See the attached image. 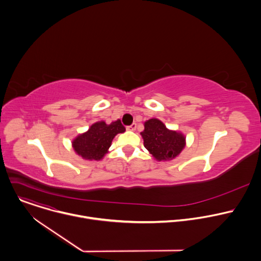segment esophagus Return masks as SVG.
I'll use <instances>...</instances> for the list:
<instances>
[{
	"instance_id": "1",
	"label": "esophagus",
	"mask_w": 261,
	"mask_h": 261,
	"mask_svg": "<svg viewBox=\"0 0 261 261\" xmlns=\"http://www.w3.org/2000/svg\"><path fill=\"white\" fill-rule=\"evenodd\" d=\"M136 127H137V125H136L135 123H133L132 125H130V126H128V127H127V130H130V131H134V130H136Z\"/></svg>"
}]
</instances>
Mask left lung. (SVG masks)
<instances>
[{"label":"left lung","mask_w":261,"mask_h":261,"mask_svg":"<svg viewBox=\"0 0 261 261\" xmlns=\"http://www.w3.org/2000/svg\"><path fill=\"white\" fill-rule=\"evenodd\" d=\"M140 133L143 145L157 161H170L176 158L186 146V136L175 130L166 128L158 119H150L143 124Z\"/></svg>","instance_id":"obj_1"}]
</instances>
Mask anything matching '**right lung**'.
Here are the masks:
<instances>
[{
	"instance_id": "add662e5",
	"label": "right lung",
	"mask_w": 261,
	"mask_h": 261,
	"mask_svg": "<svg viewBox=\"0 0 261 261\" xmlns=\"http://www.w3.org/2000/svg\"><path fill=\"white\" fill-rule=\"evenodd\" d=\"M125 131L120 120L109 125L104 121L96 122L87 132L79 134L72 140V147L74 152L85 160L100 161L108 153L115 136Z\"/></svg>"
}]
</instances>
